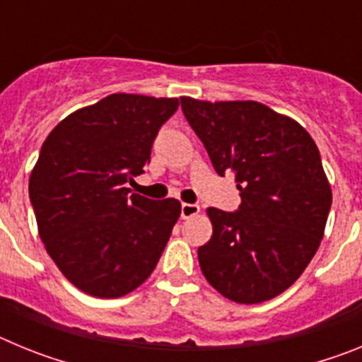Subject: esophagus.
<instances>
[{"instance_id": "1", "label": "esophagus", "mask_w": 362, "mask_h": 362, "mask_svg": "<svg viewBox=\"0 0 362 362\" xmlns=\"http://www.w3.org/2000/svg\"><path fill=\"white\" fill-rule=\"evenodd\" d=\"M199 204H194V203H183L181 204V217L183 219H190V217L197 216L199 214Z\"/></svg>"}]
</instances>
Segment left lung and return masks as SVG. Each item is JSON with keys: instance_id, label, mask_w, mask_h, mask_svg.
<instances>
[{"instance_id": "left-lung-1", "label": "left lung", "mask_w": 362, "mask_h": 362, "mask_svg": "<svg viewBox=\"0 0 362 362\" xmlns=\"http://www.w3.org/2000/svg\"><path fill=\"white\" fill-rule=\"evenodd\" d=\"M181 108L219 175L233 172L238 212L209 209L203 276L226 299L255 305L290 288L325 235L332 188L312 136L257 101H199Z\"/></svg>"}]
</instances>
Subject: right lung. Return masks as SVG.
<instances>
[{
	"mask_svg": "<svg viewBox=\"0 0 362 362\" xmlns=\"http://www.w3.org/2000/svg\"><path fill=\"white\" fill-rule=\"evenodd\" d=\"M177 98L112 94L47 136L28 179L45 248L70 283L116 299L153 272L181 214L177 199L130 194Z\"/></svg>",
	"mask_w": 362,
	"mask_h": 362,
	"instance_id": "obj_1",
	"label": "right lung"
}]
</instances>
